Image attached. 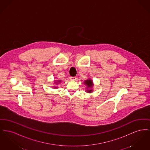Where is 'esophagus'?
Here are the masks:
<instances>
[{"label": "esophagus", "instance_id": "esophagus-1", "mask_svg": "<svg viewBox=\"0 0 150 150\" xmlns=\"http://www.w3.org/2000/svg\"><path fill=\"white\" fill-rule=\"evenodd\" d=\"M70 80L71 81H75V80H76V77H70Z\"/></svg>", "mask_w": 150, "mask_h": 150}]
</instances>
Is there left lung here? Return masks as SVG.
<instances>
[{
	"mask_svg": "<svg viewBox=\"0 0 150 150\" xmlns=\"http://www.w3.org/2000/svg\"><path fill=\"white\" fill-rule=\"evenodd\" d=\"M84 84L86 86V92L92 93L93 92V86H94L92 80L91 79H88L84 81Z\"/></svg>",
	"mask_w": 150,
	"mask_h": 150,
	"instance_id": "1",
	"label": "left lung"
}]
</instances>
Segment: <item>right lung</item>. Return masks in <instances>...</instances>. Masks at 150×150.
I'll return each mask as SVG.
<instances>
[{
    "label": "right lung",
    "mask_w": 150,
    "mask_h": 150,
    "mask_svg": "<svg viewBox=\"0 0 150 150\" xmlns=\"http://www.w3.org/2000/svg\"><path fill=\"white\" fill-rule=\"evenodd\" d=\"M61 81H62L61 80H54L53 81V82H54L53 84H56V86H53V87L54 88H58V86H57V85L59 84Z\"/></svg>",
    "instance_id": "1"
}]
</instances>
